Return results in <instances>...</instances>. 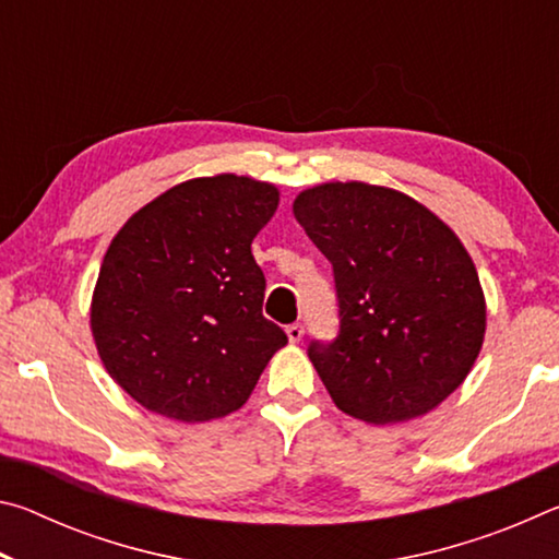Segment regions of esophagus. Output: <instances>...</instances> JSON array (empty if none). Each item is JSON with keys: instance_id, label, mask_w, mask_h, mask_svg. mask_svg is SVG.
Listing matches in <instances>:
<instances>
[{"instance_id": "esophagus-1", "label": "esophagus", "mask_w": 559, "mask_h": 559, "mask_svg": "<svg viewBox=\"0 0 559 559\" xmlns=\"http://www.w3.org/2000/svg\"><path fill=\"white\" fill-rule=\"evenodd\" d=\"M286 333H288L290 343H300V340H302V325H300V323H290V325L286 328Z\"/></svg>"}]
</instances>
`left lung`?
<instances>
[{"instance_id":"8db88e82","label":"left lung","mask_w":559,"mask_h":559,"mask_svg":"<svg viewBox=\"0 0 559 559\" xmlns=\"http://www.w3.org/2000/svg\"><path fill=\"white\" fill-rule=\"evenodd\" d=\"M293 214L333 263L337 335L308 357L337 409L392 424L439 406L484 345L486 300L471 257L412 197L365 182L306 189Z\"/></svg>"}]
</instances>
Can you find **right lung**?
<instances>
[{
	"mask_svg": "<svg viewBox=\"0 0 559 559\" xmlns=\"http://www.w3.org/2000/svg\"><path fill=\"white\" fill-rule=\"evenodd\" d=\"M278 189L249 177L189 179L132 214L110 241L91 306L108 374L145 409L210 421L249 400L288 343L263 318L251 241Z\"/></svg>",
	"mask_w": 559,
	"mask_h": 559,
	"instance_id": "add662e5",
	"label": "right lung"
}]
</instances>
